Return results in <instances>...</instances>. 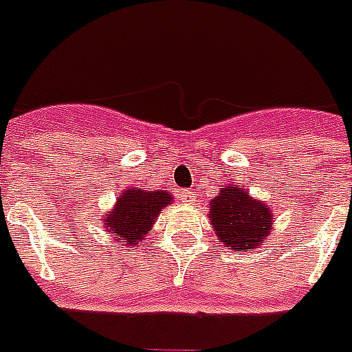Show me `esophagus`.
Wrapping results in <instances>:
<instances>
[{"mask_svg": "<svg viewBox=\"0 0 352 352\" xmlns=\"http://www.w3.org/2000/svg\"><path fill=\"white\" fill-rule=\"evenodd\" d=\"M181 197H182V201L188 202V204H191V202H195V191L182 190L181 191Z\"/></svg>", "mask_w": 352, "mask_h": 352, "instance_id": "obj_1", "label": "esophagus"}]
</instances>
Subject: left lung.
<instances>
[{
  "instance_id": "left-lung-1",
  "label": "left lung",
  "mask_w": 352,
  "mask_h": 352,
  "mask_svg": "<svg viewBox=\"0 0 352 352\" xmlns=\"http://www.w3.org/2000/svg\"><path fill=\"white\" fill-rule=\"evenodd\" d=\"M271 210L242 186H224L210 202V222L228 250H253L271 233Z\"/></svg>"
}]
</instances>
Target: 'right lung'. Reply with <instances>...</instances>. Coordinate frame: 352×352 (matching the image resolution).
<instances>
[{"mask_svg":"<svg viewBox=\"0 0 352 352\" xmlns=\"http://www.w3.org/2000/svg\"><path fill=\"white\" fill-rule=\"evenodd\" d=\"M171 199L173 197L166 190H124L113 210L102 219L104 230L119 242L135 248L155 224L157 215L171 204Z\"/></svg>","mask_w":352,"mask_h":352,"instance_id":"right-lung-1","label":"right lung"}]
</instances>
